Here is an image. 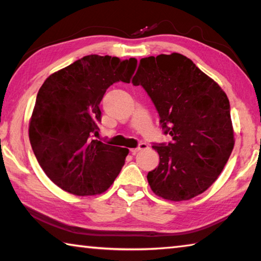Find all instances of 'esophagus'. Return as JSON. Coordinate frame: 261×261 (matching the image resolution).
<instances>
[{"mask_svg":"<svg viewBox=\"0 0 261 261\" xmlns=\"http://www.w3.org/2000/svg\"><path fill=\"white\" fill-rule=\"evenodd\" d=\"M145 148H147V144H146V143H140L138 147L130 148V152H131L132 154H136L137 152H139V151H141V149H145Z\"/></svg>","mask_w":261,"mask_h":261,"instance_id":"34e87169","label":"esophagus"}]
</instances>
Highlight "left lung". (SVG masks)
<instances>
[{
	"label": "left lung",
	"mask_w": 261,
	"mask_h": 261,
	"mask_svg": "<svg viewBox=\"0 0 261 261\" xmlns=\"http://www.w3.org/2000/svg\"><path fill=\"white\" fill-rule=\"evenodd\" d=\"M147 92L173 141L153 145L160 156L147 174L156 196L170 201L205 192L228 161L235 145L227 94L187 56L178 53L141 59L132 78Z\"/></svg>",
	"instance_id": "obj_1"
}]
</instances>
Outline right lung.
<instances>
[{"label": "right lung", "mask_w": 261, "mask_h": 261, "mask_svg": "<svg viewBox=\"0 0 261 261\" xmlns=\"http://www.w3.org/2000/svg\"><path fill=\"white\" fill-rule=\"evenodd\" d=\"M136 59L87 55L51 73L38 92L29 137L39 165L57 187L76 196L110 188L129 149L93 138L101 121L99 105L116 82L130 83Z\"/></svg>", "instance_id": "1"}]
</instances>
